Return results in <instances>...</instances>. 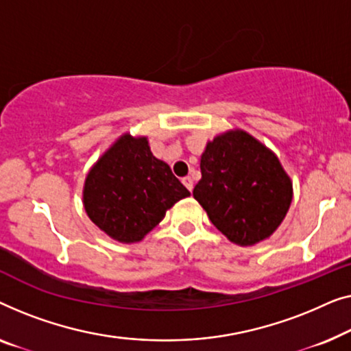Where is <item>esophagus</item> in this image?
<instances>
[{"label":"esophagus","instance_id":"obj_1","mask_svg":"<svg viewBox=\"0 0 351 351\" xmlns=\"http://www.w3.org/2000/svg\"><path fill=\"white\" fill-rule=\"evenodd\" d=\"M182 184H184L189 191H192V187H194V181H192L191 176H184L182 178Z\"/></svg>","mask_w":351,"mask_h":351}]
</instances>
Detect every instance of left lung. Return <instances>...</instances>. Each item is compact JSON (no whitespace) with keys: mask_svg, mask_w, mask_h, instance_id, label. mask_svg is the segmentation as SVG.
<instances>
[{"mask_svg":"<svg viewBox=\"0 0 351 351\" xmlns=\"http://www.w3.org/2000/svg\"><path fill=\"white\" fill-rule=\"evenodd\" d=\"M200 170L192 194L230 241L256 245L278 229L293 200V182L263 143L243 130L226 132L208 141Z\"/></svg>","mask_w":351,"mask_h":351,"instance_id":"8db88e82","label":"left lung"}]
</instances>
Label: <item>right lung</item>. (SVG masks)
<instances>
[{
  "mask_svg": "<svg viewBox=\"0 0 351 351\" xmlns=\"http://www.w3.org/2000/svg\"><path fill=\"white\" fill-rule=\"evenodd\" d=\"M189 195L170 167L152 156L146 136L125 133L88 171L82 202L98 229L121 243H135Z\"/></svg>",
  "mask_w": 351,
  "mask_h": 351,
  "instance_id": "right-lung-1",
  "label": "right lung"
}]
</instances>
